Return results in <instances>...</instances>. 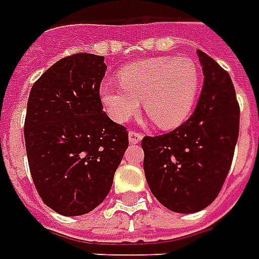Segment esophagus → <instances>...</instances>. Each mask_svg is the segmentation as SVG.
<instances>
[{
    "instance_id": "esophagus-1",
    "label": "esophagus",
    "mask_w": 259,
    "mask_h": 259,
    "mask_svg": "<svg viewBox=\"0 0 259 259\" xmlns=\"http://www.w3.org/2000/svg\"><path fill=\"white\" fill-rule=\"evenodd\" d=\"M142 138H143V135H142L141 132L130 131V142H131L132 145H137V143H139V142L142 141Z\"/></svg>"
}]
</instances>
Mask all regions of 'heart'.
<instances>
[{"instance_id":"heart-1","label":"heart","mask_w":259,"mask_h":259,"mask_svg":"<svg viewBox=\"0 0 259 259\" xmlns=\"http://www.w3.org/2000/svg\"><path fill=\"white\" fill-rule=\"evenodd\" d=\"M199 69L186 57H157L131 64L118 72L120 85H101L100 95L109 116L125 122L142 101L146 114L159 128L182 124L199 90Z\"/></svg>"}]
</instances>
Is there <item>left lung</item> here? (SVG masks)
I'll return each instance as SVG.
<instances>
[{
	"mask_svg": "<svg viewBox=\"0 0 259 259\" xmlns=\"http://www.w3.org/2000/svg\"><path fill=\"white\" fill-rule=\"evenodd\" d=\"M198 56L205 80L191 117L168 134L142 139L149 187L176 213H195L217 198L239 137L240 108L231 76L202 50Z\"/></svg>",
	"mask_w": 259,
	"mask_h": 259,
	"instance_id": "left-lung-1",
	"label": "left lung"
}]
</instances>
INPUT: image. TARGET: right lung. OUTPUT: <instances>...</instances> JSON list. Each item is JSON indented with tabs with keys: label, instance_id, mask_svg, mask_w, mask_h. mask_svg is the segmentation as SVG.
I'll return each mask as SVG.
<instances>
[{
	"label": "right lung",
	"instance_id": "right-lung-1",
	"mask_svg": "<svg viewBox=\"0 0 259 259\" xmlns=\"http://www.w3.org/2000/svg\"><path fill=\"white\" fill-rule=\"evenodd\" d=\"M104 56L61 58L35 81L24 121L35 188L50 209L81 215L101 205L128 147L127 128L104 112Z\"/></svg>",
	"mask_w": 259,
	"mask_h": 259
}]
</instances>
